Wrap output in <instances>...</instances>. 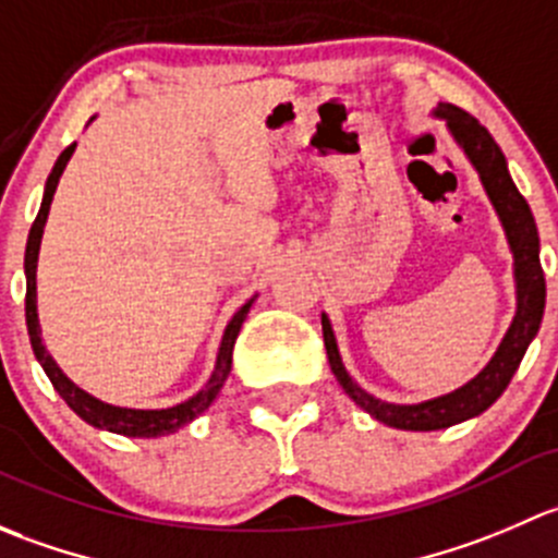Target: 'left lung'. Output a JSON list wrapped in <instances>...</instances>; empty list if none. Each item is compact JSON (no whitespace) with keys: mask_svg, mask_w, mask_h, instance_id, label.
Returning a JSON list of instances; mask_svg holds the SVG:
<instances>
[{"mask_svg":"<svg viewBox=\"0 0 558 558\" xmlns=\"http://www.w3.org/2000/svg\"><path fill=\"white\" fill-rule=\"evenodd\" d=\"M433 114L446 120L457 145L462 147L464 155L470 158V163L478 171L481 182H484L486 187V195H489V201L499 215V222H502L505 228L510 252H513L515 317L510 322L502 343H499V349L494 352L489 365H486L473 381L464 384V387L453 389V392L444 395V398L424 400V403L416 405H395L367 395L365 389L349 376L347 367L341 363V354H338V343L336 336H332L330 319L322 314V336H325L327 360H330V371L336 373L343 392L363 408V411L371 413L373 418L387 424V427L413 429V433L444 429L451 427V424L464 422V418H473L478 416V413H484L486 408L505 392V387L510 384L513 373L519 371L526 347H530L532 338L537 336L545 308V277L543 266H539V236L535 217H532V209L530 204H526L524 195L519 193V187L510 180V171L508 163H505L502 150H499L497 142L492 140L489 131H486L473 114L464 112V109L453 105H438Z\"/></svg>","mask_w":558,"mask_h":558,"instance_id":"8db88e82","label":"left lung"}]
</instances>
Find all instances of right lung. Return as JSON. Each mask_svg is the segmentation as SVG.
Returning a JSON list of instances; mask_svg holds the SVG:
<instances>
[{"mask_svg":"<svg viewBox=\"0 0 558 558\" xmlns=\"http://www.w3.org/2000/svg\"><path fill=\"white\" fill-rule=\"evenodd\" d=\"M74 147L69 145L64 153L59 155L56 160L53 171H50L48 182H45V195H43V206H39L37 220L32 222V231H28V241H26V257H23V271H26V327H28V338H32V349L34 357L39 360L43 371L48 373L50 384H53L56 392L66 400V405L77 413L83 422H88L90 427L107 429V433L114 435H125V438H158V435H169L177 433L180 427H185L187 422H193L198 413H204L206 408L211 405V400L217 398L220 387L226 384L228 373H231V363H233V343H236L241 325H244L246 314H250L252 301H246L244 306L233 314V319L228 322L226 336H222L220 352H217V365L211 371L209 384H206L201 392H195L191 400L180 405L171 408H158V411H140V408H120V405H109L96 400L94 395H88L85 389H80L77 384L69 381L66 373L56 365V360L50 357L48 349L43 343V330H39V319H37V257H39V241H43V231L45 222H48V211H50V201H53L56 187H59L61 174H64L69 158H72Z\"/></svg>","mask_w":558,"mask_h":558,"instance_id":"1","label":"right lung"}]
</instances>
